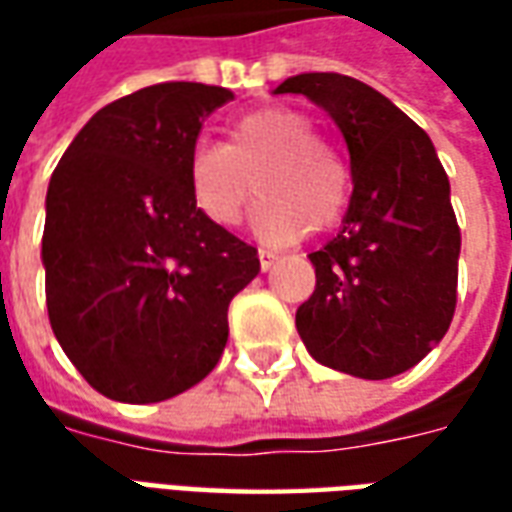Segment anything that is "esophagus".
<instances>
[{
    "instance_id": "34e87169",
    "label": "esophagus",
    "mask_w": 512,
    "mask_h": 512,
    "mask_svg": "<svg viewBox=\"0 0 512 512\" xmlns=\"http://www.w3.org/2000/svg\"><path fill=\"white\" fill-rule=\"evenodd\" d=\"M260 268H263V271H268V268L274 266V263H277V252H268V249H260Z\"/></svg>"
}]
</instances>
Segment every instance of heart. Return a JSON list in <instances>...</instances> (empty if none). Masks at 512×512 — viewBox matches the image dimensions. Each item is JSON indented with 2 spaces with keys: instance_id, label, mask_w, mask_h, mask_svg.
Returning a JSON list of instances; mask_svg holds the SVG:
<instances>
[{
  "instance_id": "1",
  "label": "heart",
  "mask_w": 512,
  "mask_h": 512,
  "mask_svg": "<svg viewBox=\"0 0 512 512\" xmlns=\"http://www.w3.org/2000/svg\"><path fill=\"white\" fill-rule=\"evenodd\" d=\"M186 183L194 208L216 227H235L252 191H260L252 230L268 244L332 227L351 200L345 158L315 136L310 117L285 106L235 120L227 145L200 139L186 158Z\"/></svg>"
}]
</instances>
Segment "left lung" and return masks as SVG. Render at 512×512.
<instances>
[{
  "mask_svg": "<svg viewBox=\"0 0 512 512\" xmlns=\"http://www.w3.org/2000/svg\"><path fill=\"white\" fill-rule=\"evenodd\" d=\"M307 95L351 156L343 227L312 252L315 290L296 329L315 362L381 381L406 373L447 334L461 230L430 136L386 95L343 73H299L274 95Z\"/></svg>",
  "mask_w": 512,
  "mask_h": 512,
  "instance_id": "obj_1",
  "label": "left lung"
}]
</instances>
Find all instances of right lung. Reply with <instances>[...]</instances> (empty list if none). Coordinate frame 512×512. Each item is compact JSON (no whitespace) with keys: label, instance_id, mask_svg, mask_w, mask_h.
<instances>
[{"label":"right lung","instance_id":"1","mask_svg":"<svg viewBox=\"0 0 512 512\" xmlns=\"http://www.w3.org/2000/svg\"><path fill=\"white\" fill-rule=\"evenodd\" d=\"M224 87L164 82L117 98L73 136L49 180L43 268L54 337L87 384L158 403L211 373L255 246L191 202L186 158Z\"/></svg>","mask_w":512,"mask_h":512}]
</instances>
